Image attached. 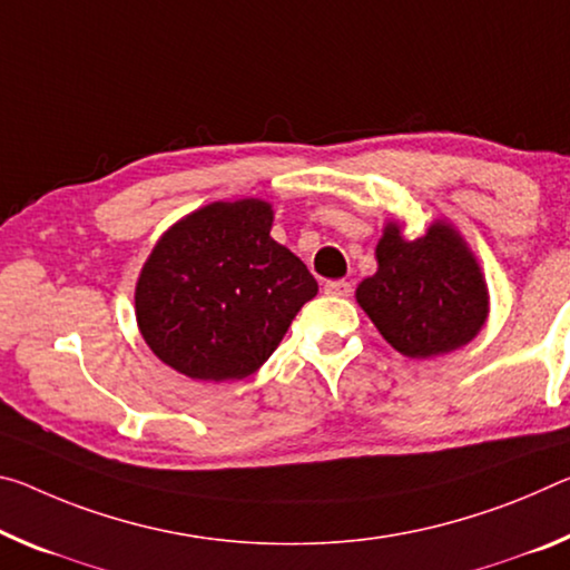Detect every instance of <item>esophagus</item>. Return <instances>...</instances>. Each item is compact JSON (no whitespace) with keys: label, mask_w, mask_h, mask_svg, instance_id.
Returning <instances> with one entry per match:
<instances>
[{"label":"esophagus","mask_w":570,"mask_h":570,"mask_svg":"<svg viewBox=\"0 0 570 570\" xmlns=\"http://www.w3.org/2000/svg\"><path fill=\"white\" fill-rule=\"evenodd\" d=\"M352 284L350 282H327L324 284V294L330 296H350Z\"/></svg>","instance_id":"esophagus-1"}]
</instances>
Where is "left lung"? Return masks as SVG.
<instances>
[{
    "label": "left lung",
    "instance_id": "1",
    "mask_svg": "<svg viewBox=\"0 0 570 570\" xmlns=\"http://www.w3.org/2000/svg\"><path fill=\"white\" fill-rule=\"evenodd\" d=\"M375 256L377 274L357 286V304L401 355H446L482 330L490 309L482 271L449 225L405 240L391 223Z\"/></svg>",
    "mask_w": 570,
    "mask_h": 570
}]
</instances>
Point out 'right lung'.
Instances as JSON below:
<instances>
[{"label":"right lung","instance_id":"1","mask_svg":"<svg viewBox=\"0 0 570 570\" xmlns=\"http://www.w3.org/2000/svg\"><path fill=\"white\" fill-rule=\"evenodd\" d=\"M268 203H213L161 236L137 284L151 352L195 381H240L266 363L317 282L271 233Z\"/></svg>","mask_w":570,"mask_h":570}]
</instances>
